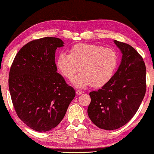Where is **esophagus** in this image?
<instances>
[{
    "label": "esophagus",
    "instance_id": "obj_1",
    "mask_svg": "<svg viewBox=\"0 0 154 154\" xmlns=\"http://www.w3.org/2000/svg\"><path fill=\"white\" fill-rule=\"evenodd\" d=\"M83 93V92L81 91V90H77L76 91V94H78V95H79V94H81Z\"/></svg>",
    "mask_w": 154,
    "mask_h": 154
}]
</instances>
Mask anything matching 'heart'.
I'll return each instance as SVG.
<instances>
[{
	"label": "heart",
	"instance_id": "obj_1",
	"mask_svg": "<svg viewBox=\"0 0 154 154\" xmlns=\"http://www.w3.org/2000/svg\"><path fill=\"white\" fill-rule=\"evenodd\" d=\"M118 64L115 50L96 44H76L69 50V55L60 53L57 58V66L69 81L73 79L79 66L81 73L73 81L79 88L105 85L112 79Z\"/></svg>",
	"mask_w": 154,
	"mask_h": 154
}]
</instances>
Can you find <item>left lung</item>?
<instances>
[{"label":"left lung","mask_w":154,"mask_h":154,"mask_svg":"<svg viewBox=\"0 0 154 154\" xmlns=\"http://www.w3.org/2000/svg\"><path fill=\"white\" fill-rule=\"evenodd\" d=\"M121 50V64L111 81L90 92L88 116L96 126L106 130L125 125L134 116L146 93V66L137 51L114 40Z\"/></svg>","instance_id":"left-lung-1"}]
</instances>
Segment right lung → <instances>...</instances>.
Masks as SVG:
<instances>
[{
	"instance_id": "add662e5",
	"label": "right lung",
	"mask_w": 154,
	"mask_h": 154,
	"mask_svg": "<svg viewBox=\"0 0 154 154\" xmlns=\"http://www.w3.org/2000/svg\"><path fill=\"white\" fill-rule=\"evenodd\" d=\"M64 46L60 38L45 37L20 50L9 73V90L18 117L31 129L46 132L59 125L75 95L57 72L54 54Z\"/></svg>"
}]
</instances>
